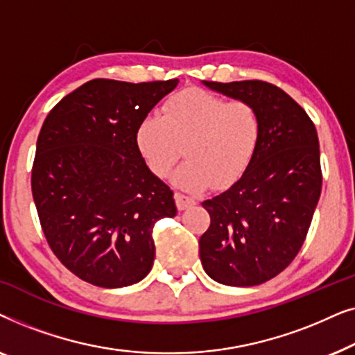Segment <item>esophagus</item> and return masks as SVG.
Listing matches in <instances>:
<instances>
[{
	"mask_svg": "<svg viewBox=\"0 0 355 355\" xmlns=\"http://www.w3.org/2000/svg\"><path fill=\"white\" fill-rule=\"evenodd\" d=\"M174 200H176V205L179 210H187V208L196 205V200H193V198L182 196V193H174Z\"/></svg>",
	"mask_w": 355,
	"mask_h": 355,
	"instance_id": "34e87169",
	"label": "esophagus"
}]
</instances>
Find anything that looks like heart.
<instances>
[{"mask_svg": "<svg viewBox=\"0 0 355 355\" xmlns=\"http://www.w3.org/2000/svg\"><path fill=\"white\" fill-rule=\"evenodd\" d=\"M260 118L247 101H226L200 89L173 95L162 116L150 114L135 129V147L155 176L166 178L182 157L187 162L173 174L182 191L200 192L216 184H234L254 158L260 140Z\"/></svg>", "mask_w": 355, "mask_h": 355, "instance_id": "1", "label": "heart"}]
</instances>
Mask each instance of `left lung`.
Here are the masks:
<instances>
[{
  "label": "left lung",
  "mask_w": 355,
  "mask_h": 355,
  "mask_svg": "<svg viewBox=\"0 0 355 355\" xmlns=\"http://www.w3.org/2000/svg\"><path fill=\"white\" fill-rule=\"evenodd\" d=\"M202 84L247 101L260 140L245 173L202 207L211 223L198 241L205 273L226 286H257L279 275L302 247L322 192L320 144L307 113L261 80Z\"/></svg>",
  "instance_id": "left-lung-1"
}]
</instances>
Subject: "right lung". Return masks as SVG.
Segmentation results:
<instances>
[{
    "label": "right lung",
    "instance_id": "add662e5",
    "mask_svg": "<svg viewBox=\"0 0 355 355\" xmlns=\"http://www.w3.org/2000/svg\"><path fill=\"white\" fill-rule=\"evenodd\" d=\"M178 84L94 79L66 95L42 125L33 202L51 250L87 283L124 288L152 270L155 223L178 208L140 157L135 129Z\"/></svg>",
    "mask_w": 355,
    "mask_h": 355
}]
</instances>
